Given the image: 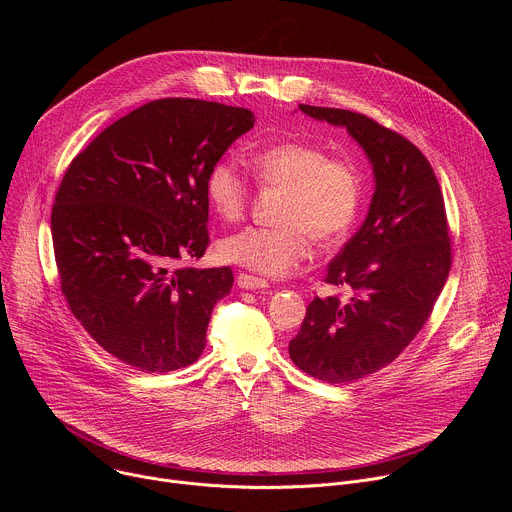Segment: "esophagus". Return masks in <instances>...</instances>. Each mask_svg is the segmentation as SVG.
I'll list each match as a JSON object with an SVG mask.
<instances>
[{
  "label": "esophagus",
  "instance_id": "obj_1",
  "mask_svg": "<svg viewBox=\"0 0 512 512\" xmlns=\"http://www.w3.org/2000/svg\"><path fill=\"white\" fill-rule=\"evenodd\" d=\"M237 285L241 289H265V287H269V281L249 275V273H237Z\"/></svg>",
  "mask_w": 512,
  "mask_h": 512
}]
</instances>
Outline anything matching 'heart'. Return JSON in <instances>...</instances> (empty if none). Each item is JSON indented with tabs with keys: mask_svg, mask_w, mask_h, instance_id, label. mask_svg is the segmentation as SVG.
I'll list each match as a JSON object with an SVG mask.
<instances>
[{
	"mask_svg": "<svg viewBox=\"0 0 512 512\" xmlns=\"http://www.w3.org/2000/svg\"><path fill=\"white\" fill-rule=\"evenodd\" d=\"M263 186L283 188L281 227L245 229L221 243L225 261L261 275H283L310 257L312 239L340 241L356 221L362 182L346 160L330 158L314 143L285 141L253 156ZM210 208L227 223H237L249 206V182L237 164L214 162L204 178Z\"/></svg>",
	"mask_w": 512,
	"mask_h": 512,
	"instance_id": "heart-1",
	"label": "heart"
}]
</instances>
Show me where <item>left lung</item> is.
Returning <instances> with one entry per match:
<instances>
[{
	"instance_id": "8db88e82",
	"label": "left lung",
	"mask_w": 512,
	"mask_h": 512,
	"mask_svg": "<svg viewBox=\"0 0 512 512\" xmlns=\"http://www.w3.org/2000/svg\"><path fill=\"white\" fill-rule=\"evenodd\" d=\"M300 111L344 127L373 166L367 218L324 277L352 287V298L316 296L289 342L304 373L350 383L387 367L427 322L452 265L446 206L429 162L403 135L346 109Z\"/></svg>"
}]
</instances>
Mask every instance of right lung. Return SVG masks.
Returning a JSON list of instances; mask_svg holds the SVG:
<instances>
[{"mask_svg":"<svg viewBox=\"0 0 512 512\" xmlns=\"http://www.w3.org/2000/svg\"><path fill=\"white\" fill-rule=\"evenodd\" d=\"M253 123L243 107L158 99L101 131L60 182L50 229L62 294L137 371L198 360L212 308L231 294V267L180 263L208 247V168Z\"/></svg>","mask_w":512,"mask_h":512,"instance_id":"add662e5","label":"right lung"}]
</instances>
